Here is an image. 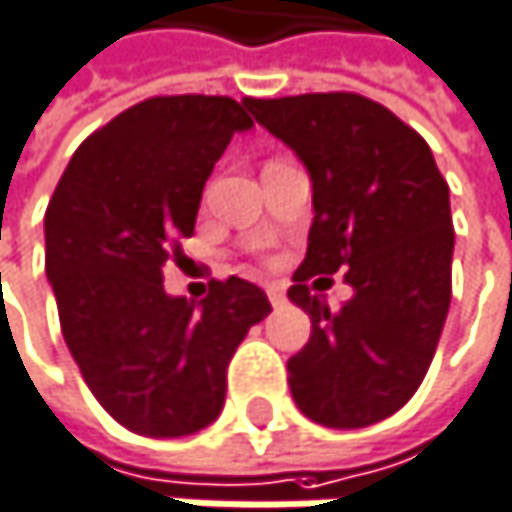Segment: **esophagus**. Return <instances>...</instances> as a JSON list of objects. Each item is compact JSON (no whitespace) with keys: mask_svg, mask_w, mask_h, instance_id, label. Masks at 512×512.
<instances>
[{"mask_svg":"<svg viewBox=\"0 0 512 512\" xmlns=\"http://www.w3.org/2000/svg\"><path fill=\"white\" fill-rule=\"evenodd\" d=\"M267 297H270V303H273L276 309L288 303V294H285V285H279V282H273V285H267Z\"/></svg>","mask_w":512,"mask_h":512,"instance_id":"obj_1","label":"esophagus"}]
</instances>
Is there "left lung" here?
<instances>
[{
  "mask_svg": "<svg viewBox=\"0 0 512 512\" xmlns=\"http://www.w3.org/2000/svg\"><path fill=\"white\" fill-rule=\"evenodd\" d=\"M312 176L309 251L288 291L312 336L288 360L297 408L333 429L396 414L423 384L453 294L450 188L429 143L357 92L245 98ZM346 270L333 313L314 288Z\"/></svg>",
  "mask_w": 512,
  "mask_h": 512,
  "instance_id": "obj_1",
  "label": "left lung"
}]
</instances>
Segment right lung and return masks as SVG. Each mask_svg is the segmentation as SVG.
Masks as SVG:
<instances>
[{"label":"right lung","mask_w":512,"mask_h":512,"mask_svg":"<svg viewBox=\"0 0 512 512\" xmlns=\"http://www.w3.org/2000/svg\"><path fill=\"white\" fill-rule=\"evenodd\" d=\"M227 95H155L89 134L44 215V270L65 345L125 429L179 438L224 405L227 363L273 306L245 279L209 282L194 306L164 294V264L194 233L203 185L254 122Z\"/></svg>","instance_id":"add662e5"}]
</instances>
